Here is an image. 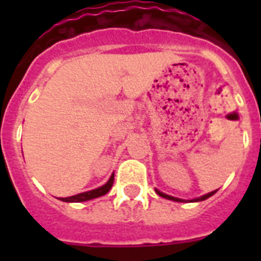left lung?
I'll list each match as a JSON object with an SVG mask.
<instances>
[{
  "label": "left lung",
  "mask_w": 261,
  "mask_h": 261,
  "mask_svg": "<svg viewBox=\"0 0 261 261\" xmlns=\"http://www.w3.org/2000/svg\"><path fill=\"white\" fill-rule=\"evenodd\" d=\"M155 192H156V193H158V195H159V196H161V197H165V199H168V200H172V201H177V202H183V201H190V202H197V201H204V200L209 199V197H211V196H213V195H214V193H216V192H217V190H216V191H212V192L206 193V195H204V196H200V197H196V199H193V200H183V199H179V197H174V196L166 195V193L161 192V191H159V190H155Z\"/></svg>",
  "instance_id": "left-lung-1"
}]
</instances>
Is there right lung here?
Wrapping results in <instances>:
<instances>
[{
	"label": "right lung",
	"mask_w": 261,
	"mask_h": 261,
	"mask_svg": "<svg viewBox=\"0 0 261 261\" xmlns=\"http://www.w3.org/2000/svg\"><path fill=\"white\" fill-rule=\"evenodd\" d=\"M114 172L110 176L108 181L106 184H103L102 187H99V188H95V190L87 191V192H82L78 193V195L70 196V197H60L59 200L65 202H84V201H89V200L96 199V197H100V196L106 195L108 191L111 190V187L114 184Z\"/></svg>",
	"instance_id": "1"
}]
</instances>
